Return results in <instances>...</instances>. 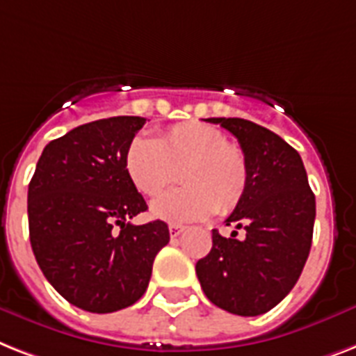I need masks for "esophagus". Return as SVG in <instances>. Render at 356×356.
Segmentation results:
<instances>
[{"mask_svg":"<svg viewBox=\"0 0 356 356\" xmlns=\"http://www.w3.org/2000/svg\"><path fill=\"white\" fill-rule=\"evenodd\" d=\"M168 230H170V236H172V238H177V236H181V234L184 232V227H183V225L170 223Z\"/></svg>","mask_w":356,"mask_h":356,"instance_id":"1","label":"esophagus"}]
</instances>
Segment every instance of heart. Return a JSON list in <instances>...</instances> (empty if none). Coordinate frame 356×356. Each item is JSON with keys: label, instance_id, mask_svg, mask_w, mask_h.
Instances as JSON below:
<instances>
[{"label": "heart", "instance_id": "1", "mask_svg": "<svg viewBox=\"0 0 356 356\" xmlns=\"http://www.w3.org/2000/svg\"><path fill=\"white\" fill-rule=\"evenodd\" d=\"M124 168L138 193L157 197L179 179L184 186L152 204L155 218L199 221L232 212L248 186V163L243 149L210 124L190 120L175 124L159 137L138 135L128 144Z\"/></svg>", "mask_w": 356, "mask_h": 356}]
</instances>
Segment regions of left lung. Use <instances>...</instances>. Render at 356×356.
Listing matches in <instances>:
<instances>
[{
  "label": "left lung",
  "instance_id": "1",
  "mask_svg": "<svg viewBox=\"0 0 356 356\" xmlns=\"http://www.w3.org/2000/svg\"><path fill=\"white\" fill-rule=\"evenodd\" d=\"M238 138L248 163L243 199L225 223L243 228L225 238L212 230V250L195 265L207 298L239 316L276 307L296 285L313 243L316 201L300 153L270 129L245 118H207Z\"/></svg>",
  "mask_w": 356,
  "mask_h": 356
}]
</instances>
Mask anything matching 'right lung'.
<instances>
[{"mask_svg":"<svg viewBox=\"0 0 356 356\" xmlns=\"http://www.w3.org/2000/svg\"><path fill=\"white\" fill-rule=\"evenodd\" d=\"M143 117H111L71 129L43 148L27 195L29 236L47 282L89 313L129 307L148 289L168 225H131L148 204L124 168Z\"/></svg>","mask_w":356,"mask_h":356,"instance_id":"add662e5","label":"right lung"}]
</instances>
